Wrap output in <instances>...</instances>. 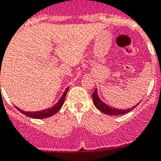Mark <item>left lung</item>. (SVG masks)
<instances>
[{
    "label": "left lung",
    "mask_w": 161,
    "mask_h": 161,
    "mask_svg": "<svg viewBox=\"0 0 161 161\" xmlns=\"http://www.w3.org/2000/svg\"><path fill=\"white\" fill-rule=\"evenodd\" d=\"M92 96V99H93V102H94V104L98 109L100 110V112L104 113V114H108V115H114V116H117V115H123V114H125L127 113L130 112L131 110H133L136 107L138 104L133 106L130 108H128V109H117L114 107H111V106L108 105L102 101L100 99L99 96L97 94V89L96 88L95 92H93Z\"/></svg>",
    "instance_id": "obj_1"
}]
</instances>
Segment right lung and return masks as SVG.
<instances>
[{"label": "right lung", "instance_id": "right-lung-1", "mask_svg": "<svg viewBox=\"0 0 161 161\" xmlns=\"http://www.w3.org/2000/svg\"><path fill=\"white\" fill-rule=\"evenodd\" d=\"M1 75V74H0ZM68 90H69V87H67L65 89V92L63 93L62 96L60 98V100H58L57 104L54 106H53L52 108H47V109L41 110V111H37V112H25L21 110L20 108H18L19 111H20L22 114H23L24 115L27 116V117H32V118H36V119H42V118H47V117H49L51 116L54 115L55 114H57V112L59 111L60 108H61L62 104H64L65 102V96H66L67 92H68Z\"/></svg>", "mask_w": 161, "mask_h": 161}]
</instances>
